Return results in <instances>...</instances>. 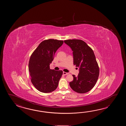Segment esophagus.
<instances>
[{"instance_id":"obj_1","label":"esophagus","mask_w":126,"mask_h":126,"mask_svg":"<svg viewBox=\"0 0 126 126\" xmlns=\"http://www.w3.org/2000/svg\"><path fill=\"white\" fill-rule=\"evenodd\" d=\"M63 75H68V74H69V73H67V72H63Z\"/></svg>"}]
</instances>
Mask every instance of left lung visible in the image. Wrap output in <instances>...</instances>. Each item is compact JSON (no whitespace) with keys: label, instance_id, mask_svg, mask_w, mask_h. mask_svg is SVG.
I'll use <instances>...</instances> for the list:
<instances>
[{"label":"left lung","instance_id":"8db88e82","mask_svg":"<svg viewBox=\"0 0 126 126\" xmlns=\"http://www.w3.org/2000/svg\"><path fill=\"white\" fill-rule=\"evenodd\" d=\"M64 41L73 51V64L80 68L77 77L72 75L73 80L70 82V86L78 93L88 92L95 86L99 76V67L94 52L81 40H67Z\"/></svg>","mask_w":126,"mask_h":126}]
</instances>
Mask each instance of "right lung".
Masks as SVG:
<instances>
[{"label":"right lung","mask_w":126,"mask_h":126,"mask_svg":"<svg viewBox=\"0 0 126 126\" xmlns=\"http://www.w3.org/2000/svg\"><path fill=\"white\" fill-rule=\"evenodd\" d=\"M63 40L48 39L40 44L30 58L28 68L32 84L39 91L49 93L56 89L63 74L62 70L50 69L49 65Z\"/></svg>","instance_id":"right-lung-1"}]
</instances>
